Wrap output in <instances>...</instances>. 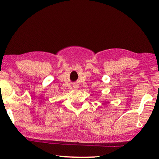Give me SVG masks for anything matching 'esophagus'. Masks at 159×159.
I'll list each match as a JSON object with an SVG mask.
<instances>
[{"instance_id":"esophagus-1","label":"esophagus","mask_w":159,"mask_h":159,"mask_svg":"<svg viewBox=\"0 0 159 159\" xmlns=\"http://www.w3.org/2000/svg\"><path fill=\"white\" fill-rule=\"evenodd\" d=\"M78 88H79V86H78L77 85H75L74 86V88H76V89H77Z\"/></svg>"}]
</instances>
